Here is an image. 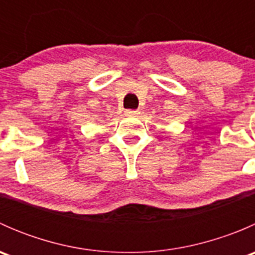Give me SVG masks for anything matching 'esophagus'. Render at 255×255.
<instances>
[{
	"label": "esophagus",
	"mask_w": 255,
	"mask_h": 255,
	"mask_svg": "<svg viewBox=\"0 0 255 255\" xmlns=\"http://www.w3.org/2000/svg\"><path fill=\"white\" fill-rule=\"evenodd\" d=\"M125 113L127 116H137L139 115V111H137V110H126Z\"/></svg>",
	"instance_id": "1"
}]
</instances>
